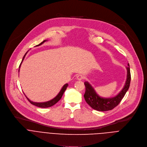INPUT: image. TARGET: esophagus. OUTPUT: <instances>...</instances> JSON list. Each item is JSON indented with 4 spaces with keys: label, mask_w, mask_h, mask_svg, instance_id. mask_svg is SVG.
Segmentation results:
<instances>
[{
    "label": "esophagus",
    "mask_w": 147,
    "mask_h": 147,
    "mask_svg": "<svg viewBox=\"0 0 147 147\" xmlns=\"http://www.w3.org/2000/svg\"><path fill=\"white\" fill-rule=\"evenodd\" d=\"M84 78V76L83 75H82V74H79V75H78L77 76V79L78 80H82Z\"/></svg>",
    "instance_id": "esophagus-1"
}]
</instances>
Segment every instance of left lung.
Returning <instances> with one entry per match:
<instances>
[{
    "label": "left lung",
    "mask_w": 147,
    "mask_h": 147,
    "mask_svg": "<svg viewBox=\"0 0 147 147\" xmlns=\"http://www.w3.org/2000/svg\"><path fill=\"white\" fill-rule=\"evenodd\" d=\"M127 69V79L123 89L115 97L104 98L97 94L93 88L88 82H85L86 90L84 94L85 99L86 103L93 109L97 111L111 110L116 107L121 102L127 92L131 81V74H130L129 65L128 64Z\"/></svg>",
    "instance_id": "left-lung-1"
}]
</instances>
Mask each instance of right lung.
<instances>
[{
  "label": "right lung",
  "instance_id": "obj_1",
  "mask_svg": "<svg viewBox=\"0 0 147 147\" xmlns=\"http://www.w3.org/2000/svg\"><path fill=\"white\" fill-rule=\"evenodd\" d=\"M47 40H44L42 42H41L40 44H39L38 45H36V46H39V45H41L42 44H43L44 42H45ZM28 52V51H27ZM27 52L25 54V55H24V57H23V59H22V62H21V63H20V66H19V68H20V66H21V64H22V62H23V59H24V57H25V56H26V55L27 54ZM68 84H65L63 86V87L62 88V89H61V90H60V92H59V93L57 95V96L55 97H54V98L53 99H52V100H50V101H48V102H42V103H37V102H32V101H31L30 100H29V99H28L27 98V97H26V98L28 99V100L30 102V103H31V104H32V105H34V106H37V107H41V108H46V107H51V106H53V105H54L55 104H56L61 99V97H62V95H63V93H64V92L65 91V90L67 89V87H68Z\"/></svg>",
  "mask_w": 147,
  "mask_h": 147
}]
</instances>
